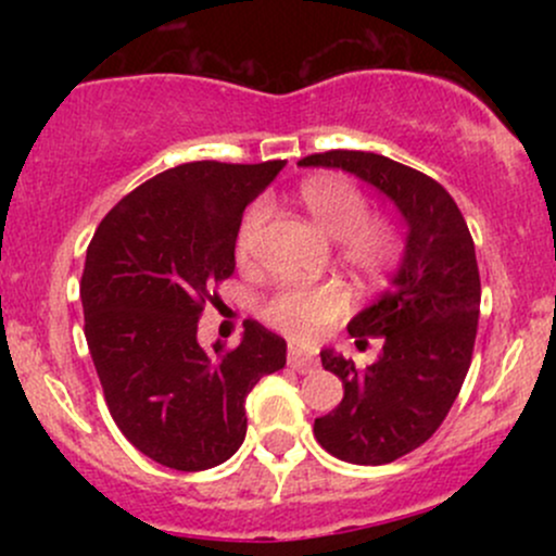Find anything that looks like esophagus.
Wrapping results in <instances>:
<instances>
[{"instance_id": "1", "label": "esophagus", "mask_w": 556, "mask_h": 556, "mask_svg": "<svg viewBox=\"0 0 556 556\" xmlns=\"http://www.w3.org/2000/svg\"><path fill=\"white\" fill-rule=\"evenodd\" d=\"M287 363H290V368H295L300 374H311L318 368V358L314 353H305V350L300 348H290V353H287Z\"/></svg>"}]
</instances>
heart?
<instances>
[{
	"mask_svg": "<svg viewBox=\"0 0 556 556\" xmlns=\"http://www.w3.org/2000/svg\"><path fill=\"white\" fill-rule=\"evenodd\" d=\"M300 203L316 227L331 240H340V258L344 266L363 277H376L387 271L400 256V232L387 216L368 214V201L355 182L337 175L308 177L298 190ZM271 203L258 198L242 216L235 251L238 258H251L261 235L269 225ZM348 311V295L340 285H285L266 300L264 318L274 329L295 337L314 340L340 321Z\"/></svg>",
	"mask_w": 556,
	"mask_h": 556,
	"instance_id": "obj_1",
	"label": "heart"
}]
</instances>
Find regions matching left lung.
Segmentation results:
<instances>
[{
	"label": "left lung",
	"instance_id": "1",
	"mask_svg": "<svg viewBox=\"0 0 556 556\" xmlns=\"http://www.w3.org/2000/svg\"><path fill=\"white\" fill-rule=\"evenodd\" d=\"M298 164L361 177L407 225L392 285L348 324L358 344L384 340L379 361L358 368L321 350V366L340 376L344 397L314 424L316 442L344 463H394L433 437L470 368L481 305L473 238L452 195L424 172L371 151H324Z\"/></svg>",
	"mask_w": 556,
	"mask_h": 556
}]
</instances>
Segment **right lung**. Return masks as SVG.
Masks as SVG:
<instances>
[{"mask_svg":"<svg viewBox=\"0 0 556 556\" xmlns=\"http://www.w3.org/2000/svg\"><path fill=\"white\" fill-rule=\"evenodd\" d=\"M282 159L190 162L127 193L96 227L80 279L86 342L125 439L175 470L229 460L245 439V397L279 371L287 342L245 321L235 350L198 344L214 285L235 271L242 212Z\"/></svg>","mask_w":556,"mask_h":556,"instance_id":"1","label":"right lung"}]
</instances>
